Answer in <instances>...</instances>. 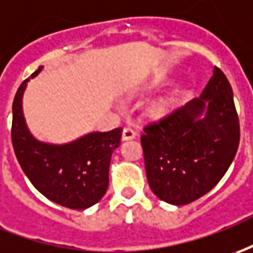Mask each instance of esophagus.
<instances>
[{
	"instance_id": "34e87169",
	"label": "esophagus",
	"mask_w": 253,
	"mask_h": 253,
	"mask_svg": "<svg viewBox=\"0 0 253 253\" xmlns=\"http://www.w3.org/2000/svg\"><path fill=\"white\" fill-rule=\"evenodd\" d=\"M135 131H134L133 128L131 127H125L123 128V134H122V138L125 141L127 140H133V138H135Z\"/></svg>"
}]
</instances>
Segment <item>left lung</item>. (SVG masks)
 <instances>
[{
	"mask_svg": "<svg viewBox=\"0 0 253 253\" xmlns=\"http://www.w3.org/2000/svg\"><path fill=\"white\" fill-rule=\"evenodd\" d=\"M238 144L233 90L214 66L201 97L144 127L141 145L151 190L171 205L197 201L220 181Z\"/></svg>",
	"mask_w": 253,
	"mask_h": 253,
	"instance_id": "obj_1",
	"label": "left lung"
}]
</instances>
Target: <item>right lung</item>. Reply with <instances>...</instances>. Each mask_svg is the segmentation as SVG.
I'll return each instance as SVG.
<instances>
[{"label": "right lung", "mask_w": 253, "mask_h": 253, "mask_svg": "<svg viewBox=\"0 0 253 253\" xmlns=\"http://www.w3.org/2000/svg\"><path fill=\"white\" fill-rule=\"evenodd\" d=\"M27 82L20 84L12 105V145L20 168L30 183L55 204L77 211L95 205L108 190L111 158L120 145L122 128L90 133L63 145L40 142L27 130L22 111Z\"/></svg>", "instance_id": "right-lung-1"}]
</instances>
